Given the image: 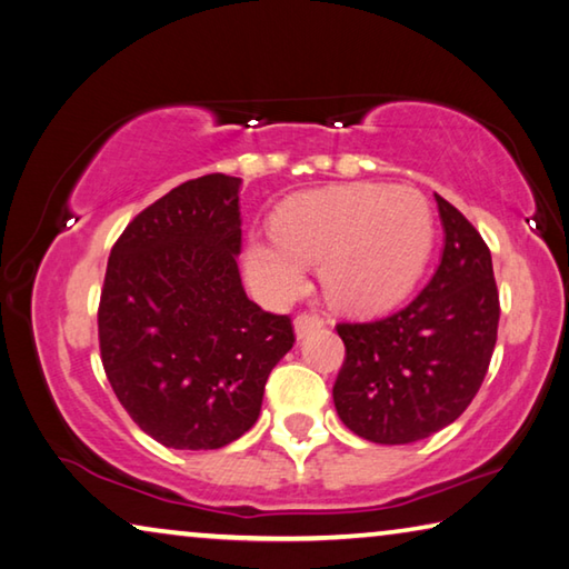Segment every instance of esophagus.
<instances>
[{"label":"esophagus","mask_w":569,"mask_h":569,"mask_svg":"<svg viewBox=\"0 0 569 569\" xmlns=\"http://www.w3.org/2000/svg\"><path fill=\"white\" fill-rule=\"evenodd\" d=\"M322 327H325V320L320 315L302 312V315L295 317V332H297V337H300V340L310 332H315V330H322Z\"/></svg>","instance_id":"esophagus-1"}]
</instances>
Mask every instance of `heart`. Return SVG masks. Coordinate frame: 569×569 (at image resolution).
Instances as JSON below:
<instances>
[{"label":"heart","instance_id":"b5f03b06","mask_svg":"<svg viewBox=\"0 0 569 569\" xmlns=\"http://www.w3.org/2000/svg\"><path fill=\"white\" fill-rule=\"evenodd\" d=\"M272 232L249 239L247 272L257 287L290 297L305 282L302 262H320L325 292L365 310L410 290L435 224L417 189L355 182L290 197L277 209Z\"/></svg>","mask_w":569,"mask_h":569}]
</instances>
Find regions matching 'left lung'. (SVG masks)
Returning a JSON list of instances; mask_svg holds the SVG:
<instances>
[{"label": "left lung", "instance_id": "obj_1", "mask_svg": "<svg viewBox=\"0 0 569 569\" xmlns=\"http://www.w3.org/2000/svg\"><path fill=\"white\" fill-rule=\"evenodd\" d=\"M442 259L410 305L372 322H340L345 362L332 397L340 420L377 445L425 440L460 417L490 367L500 292L492 254L460 209L435 194Z\"/></svg>", "mask_w": 569, "mask_h": 569}]
</instances>
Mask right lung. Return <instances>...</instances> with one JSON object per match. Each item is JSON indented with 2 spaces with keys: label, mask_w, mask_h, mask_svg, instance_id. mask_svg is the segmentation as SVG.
I'll list each match as a JSON object with an SVG mask.
<instances>
[{
  "label": "right lung",
  "mask_w": 569,
  "mask_h": 569,
  "mask_svg": "<svg viewBox=\"0 0 569 569\" xmlns=\"http://www.w3.org/2000/svg\"><path fill=\"white\" fill-rule=\"evenodd\" d=\"M242 179L204 174L142 209L112 247L99 355L139 430L174 450H219L257 422L292 350L287 315L247 300L237 254Z\"/></svg>",
  "instance_id": "obj_1"
}]
</instances>
